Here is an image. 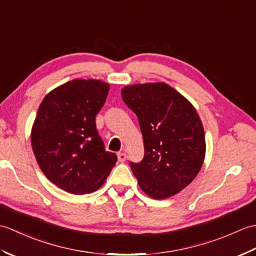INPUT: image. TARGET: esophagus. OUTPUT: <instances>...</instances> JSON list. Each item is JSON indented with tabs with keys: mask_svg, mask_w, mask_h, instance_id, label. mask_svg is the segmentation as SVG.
Listing matches in <instances>:
<instances>
[{
	"mask_svg": "<svg viewBox=\"0 0 256 256\" xmlns=\"http://www.w3.org/2000/svg\"><path fill=\"white\" fill-rule=\"evenodd\" d=\"M118 158L120 162H124L125 160H126V154L123 153V152H122V153H118Z\"/></svg>",
	"mask_w": 256,
	"mask_h": 256,
	"instance_id": "34e87169",
	"label": "esophagus"
}]
</instances>
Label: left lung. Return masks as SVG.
Returning a JSON list of instances; mask_svg holds the SVG:
<instances>
[{"instance_id":"obj_1","label":"left lung","mask_w":256,"mask_h":256,"mask_svg":"<svg viewBox=\"0 0 256 256\" xmlns=\"http://www.w3.org/2000/svg\"><path fill=\"white\" fill-rule=\"evenodd\" d=\"M121 96L138 116L144 138L143 160L130 162L140 189L158 200L182 192L198 175L206 156L198 112L165 82L126 86Z\"/></svg>"}]
</instances>
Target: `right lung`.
Listing matches in <instances>:
<instances>
[{
	"mask_svg": "<svg viewBox=\"0 0 256 256\" xmlns=\"http://www.w3.org/2000/svg\"><path fill=\"white\" fill-rule=\"evenodd\" d=\"M108 90L104 81L74 79L47 94L38 108L30 133L35 158L48 180L69 194L96 192L118 160L96 125Z\"/></svg>",
	"mask_w": 256,
	"mask_h": 256,
	"instance_id": "obj_1",
	"label": "right lung"
}]
</instances>
